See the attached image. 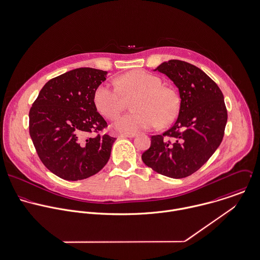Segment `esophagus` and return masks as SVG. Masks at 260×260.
<instances>
[{
  "instance_id": "esophagus-1",
  "label": "esophagus",
  "mask_w": 260,
  "mask_h": 260,
  "mask_svg": "<svg viewBox=\"0 0 260 260\" xmlns=\"http://www.w3.org/2000/svg\"><path fill=\"white\" fill-rule=\"evenodd\" d=\"M137 136V134H133V133H122L119 135V138H135Z\"/></svg>"
}]
</instances>
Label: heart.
I'll return each mask as SVG.
<instances>
[{"mask_svg":"<svg viewBox=\"0 0 260 260\" xmlns=\"http://www.w3.org/2000/svg\"><path fill=\"white\" fill-rule=\"evenodd\" d=\"M115 85L101 84L93 96L98 110L107 118H115L124 99L132 100L134 112L121 115L115 127L128 133L170 124L179 112V99L174 90L161 86V80L143 70L128 72L115 79Z\"/></svg>","mask_w":260,"mask_h":260,"instance_id":"heart-1","label":"heart"}]
</instances>
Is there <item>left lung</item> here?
<instances>
[{
  "instance_id": "obj_1",
  "label": "left lung",
  "mask_w": 260,
  "mask_h": 260,
  "mask_svg": "<svg viewBox=\"0 0 260 260\" xmlns=\"http://www.w3.org/2000/svg\"><path fill=\"white\" fill-rule=\"evenodd\" d=\"M178 87V118L162 135L152 136L143 161L155 172L174 179L198 171L220 146L227 122L224 96L200 68L181 60H169L156 69Z\"/></svg>"
}]
</instances>
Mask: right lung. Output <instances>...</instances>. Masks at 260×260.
Here are the masks:
<instances>
[{
	"label": "right lung",
	"mask_w": 260,
	"mask_h": 260,
	"mask_svg": "<svg viewBox=\"0 0 260 260\" xmlns=\"http://www.w3.org/2000/svg\"><path fill=\"white\" fill-rule=\"evenodd\" d=\"M106 74L89 67L70 70L50 79L32 104L30 137L41 161L61 179L89 178L109 159L115 138L99 134L107 123L93 102Z\"/></svg>",
	"instance_id": "obj_1"
}]
</instances>
